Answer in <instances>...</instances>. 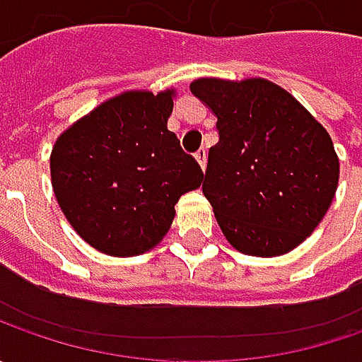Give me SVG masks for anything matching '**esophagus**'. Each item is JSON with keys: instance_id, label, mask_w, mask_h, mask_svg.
Wrapping results in <instances>:
<instances>
[{"instance_id": "1", "label": "esophagus", "mask_w": 362, "mask_h": 362, "mask_svg": "<svg viewBox=\"0 0 362 362\" xmlns=\"http://www.w3.org/2000/svg\"><path fill=\"white\" fill-rule=\"evenodd\" d=\"M195 159H197V163L202 165V169H205V163H207V151H205V148H199V151L195 153Z\"/></svg>"}]
</instances>
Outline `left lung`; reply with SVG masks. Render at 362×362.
Instances as JSON below:
<instances>
[{
  "label": "left lung",
  "instance_id": "left-lung-1",
  "mask_svg": "<svg viewBox=\"0 0 362 362\" xmlns=\"http://www.w3.org/2000/svg\"><path fill=\"white\" fill-rule=\"evenodd\" d=\"M191 92L217 117L203 195L226 240L242 254L274 257L304 242L339 185L327 129L264 78H199Z\"/></svg>",
  "mask_w": 362,
  "mask_h": 362
}]
</instances>
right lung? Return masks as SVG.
Masks as SVG:
<instances>
[{"label":"right lung","mask_w":362,"mask_h":362,"mask_svg":"<svg viewBox=\"0 0 362 362\" xmlns=\"http://www.w3.org/2000/svg\"><path fill=\"white\" fill-rule=\"evenodd\" d=\"M175 90L122 92L58 136L52 187L70 226L94 250L129 257L169 231L175 203L202 185V167L167 129Z\"/></svg>","instance_id":"right-lung-1"}]
</instances>
